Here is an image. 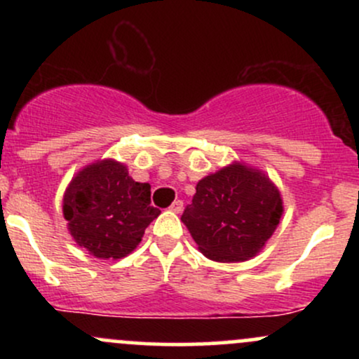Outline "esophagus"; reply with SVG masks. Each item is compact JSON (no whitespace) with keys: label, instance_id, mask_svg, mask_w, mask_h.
<instances>
[{"label":"esophagus","instance_id":"obj_1","mask_svg":"<svg viewBox=\"0 0 359 359\" xmlns=\"http://www.w3.org/2000/svg\"><path fill=\"white\" fill-rule=\"evenodd\" d=\"M182 209H184V203H182V201H174V204L170 205V211L175 212V214L182 212Z\"/></svg>","mask_w":359,"mask_h":359}]
</instances>
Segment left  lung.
Instances as JSON below:
<instances>
[{"label": "left lung", "mask_w": 359, "mask_h": 359, "mask_svg": "<svg viewBox=\"0 0 359 359\" xmlns=\"http://www.w3.org/2000/svg\"><path fill=\"white\" fill-rule=\"evenodd\" d=\"M282 214V194L270 177L234 160L197 182L180 219L205 258L236 263L257 257Z\"/></svg>", "instance_id": "1"}]
</instances>
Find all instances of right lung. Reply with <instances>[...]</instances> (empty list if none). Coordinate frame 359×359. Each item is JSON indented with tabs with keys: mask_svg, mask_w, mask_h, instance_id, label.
Wrapping results in <instances>:
<instances>
[{
	"mask_svg": "<svg viewBox=\"0 0 359 359\" xmlns=\"http://www.w3.org/2000/svg\"><path fill=\"white\" fill-rule=\"evenodd\" d=\"M150 184L135 182L125 163L102 158L69 182L62 212L77 246L101 259H119L142 241L160 211L150 205Z\"/></svg>",
	"mask_w": 359,
	"mask_h": 359,
	"instance_id": "add662e5",
	"label": "right lung"
}]
</instances>
